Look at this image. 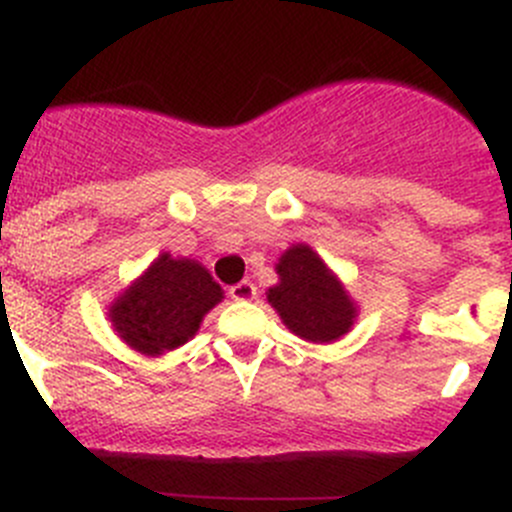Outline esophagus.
Masks as SVG:
<instances>
[{
	"instance_id": "obj_1",
	"label": "esophagus",
	"mask_w": 512,
	"mask_h": 512,
	"mask_svg": "<svg viewBox=\"0 0 512 512\" xmlns=\"http://www.w3.org/2000/svg\"><path fill=\"white\" fill-rule=\"evenodd\" d=\"M255 295H257V287L252 285V282H247V280L237 282V285L230 287V297H232V300L247 302V300H252V297H255Z\"/></svg>"
}]
</instances>
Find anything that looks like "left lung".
I'll return each instance as SVG.
<instances>
[{
	"label": "left lung",
	"instance_id": "8db88e82",
	"mask_svg": "<svg viewBox=\"0 0 512 512\" xmlns=\"http://www.w3.org/2000/svg\"><path fill=\"white\" fill-rule=\"evenodd\" d=\"M280 285L267 300L295 335L310 342H332L350 330L355 307L340 282L307 245H295L277 262Z\"/></svg>",
	"mask_w": 512,
	"mask_h": 512
}]
</instances>
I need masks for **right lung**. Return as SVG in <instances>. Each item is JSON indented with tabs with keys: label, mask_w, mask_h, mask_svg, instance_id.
I'll list each match as a JSON object with an SVG mask.
<instances>
[{
	"label": "right lung",
	"mask_w": 512,
	"mask_h": 512,
	"mask_svg": "<svg viewBox=\"0 0 512 512\" xmlns=\"http://www.w3.org/2000/svg\"><path fill=\"white\" fill-rule=\"evenodd\" d=\"M220 300V285L200 262L160 255L114 302L109 317L127 345L145 355H162L185 345Z\"/></svg>",
	"instance_id": "obj_1"
}]
</instances>
